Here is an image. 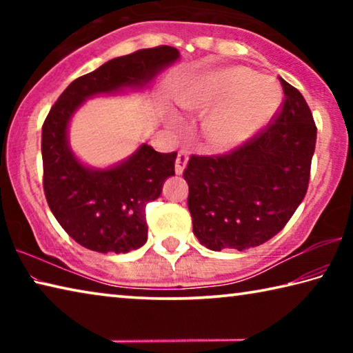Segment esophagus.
<instances>
[{
    "mask_svg": "<svg viewBox=\"0 0 353 353\" xmlns=\"http://www.w3.org/2000/svg\"><path fill=\"white\" fill-rule=\"evenodd\" d=\"M187 163H188V154L185 152V151H179L177 159H176V165H174L176 174H182L183 170H185V166H187Z\"/></svg>",
    "mask_w": 353,
    "mask_h": 353,
    "instance_id": "esophagus-1",
    "label": "esophagus"
}]
</instances>
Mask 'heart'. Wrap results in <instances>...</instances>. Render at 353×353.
<instances>
[{"label":"heart","instance_id":"1","mask_svg":"<svg viewBox=\"0 0 353 353\" xmlns=\"http://www.w3.org/2000/svg\"><path fill=\"white\" fill-rule=\"evenodd\" d=\"M280 99L276 82L240 67L202 74L176 98L183 109L208 110L201 132L218 151L240 148L259 134L276 115Z\"/></svg>","mask_w":353,"mask_h":353}]
</instances>
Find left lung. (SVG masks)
Masks as SVG:
<instances>
[{
	"label": "left lung",
	"instance_id": "8db88e82",
	"mask_svg": "<svg viewBox=\"0 0 353 353\" xmlns=\"http://www.w3.org/2000/svg\"><path fill=\"white\" fill-rule=\"evenodd\" d=\"M283 104L271 124L223 155H191L183 179L193 234L210 250L271 240L305 198L316 124L301 92L280 79Z\"/></svg>",
	"mask_w": 353,
	"mask_h": 353
}]
</instances>
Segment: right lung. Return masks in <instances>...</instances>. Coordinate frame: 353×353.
I'll return each mask as SVG.
<instances>
[{"instance_id": "right-lung-1", "label": "right lung", "mask_w": 353, "mask_h": 353, "mask_svg": "<svg viewBox=\"0 0 353 353\" xmlns=\"http://www.w3.org/2000/svg\"><path fill=\"white\" fill-rule=\"evenodd\" d=\"M179 59L172 46L135 51L77 77L51 107L41 128L43 190L52 214L81 246L126 254L148 240L146 204L174 176L177 152L162 154L146 143L124 162L98 170L82 165L68 145V124L83 101L123 88H143Z\"/></svg>"}]
</instances>
